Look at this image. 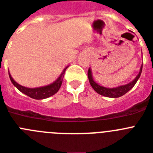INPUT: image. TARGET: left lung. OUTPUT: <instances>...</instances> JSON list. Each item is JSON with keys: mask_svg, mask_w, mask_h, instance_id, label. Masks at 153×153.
Returning a JSON list of instances; mask_svg holds the SVG:
<instances>
[{"mask_svg": "<svg viewBox=\"0 0 153 153\" xmlns=\"http://www.w3.org/2000/svg\"><path fill=\"white\" fill-rule=\"evenodd\" d=\"M142 65H143V63L141 65L139 72L137 74V76L134 78V80H132L131 82L128 83V84L120 85V86L114 87V88H106V87L100 85L98 84L96 82H95L94 79H93V77H92V69H91V68H89L88 71V80H89V83H90L92 88L98 94L102 95V96H106V97H110V98H118V97L124 96L125 93H127L128 91L131 90L134 86V85L138 82V79L141 76V74H142Z\"/></svg>", "mask_w": 153, "mask_h": 153, "instance_id": "1", "label": "left lung"}]
</instances>
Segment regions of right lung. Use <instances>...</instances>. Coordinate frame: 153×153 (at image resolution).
I'll return each mask as SVG.
<instances>
[{
	"label": "right lung",
	"mask_w": 153,
	"mask_h": 153,
	"mask_svg": "<svg viewBox=\"0 0 153 153\" xmlns=\"http://www.w3.org/2000/svg\"><path fill=\"white\" fill-rule=\"evenodd\" d=\"M68 68V66H67L61 74H60V76L57 78L54 82H53L51 84L44 85V86L41 87H36V88H28V87H25L23 85H19V83L16 82L13 79V78L11 77L10 72H8L9 77L11 79L12 84L15 85L16 88L19 89L20 92L25 94L26 96H29L31 98L35 99V100H43V99H47L52 96L53 95H54L55 93H57V91L60 89L62 84L63 79H64V75L65 74V71Z\"/></svg>",
	"instance_id": "obj_1"
}]
</instances>
